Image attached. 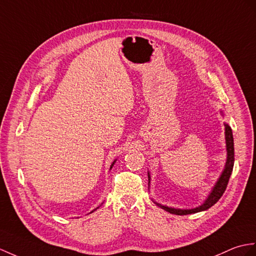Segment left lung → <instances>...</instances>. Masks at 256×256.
<instances>
[{"label": "left lung", "mask_w": 256, "mask_h": 256, "mask_svg": "<svg viewBox=\"0 0 256 256\" xmlns=\"http://www.w3.org/2000/svg\"><path fill=\"white\" fill-rule=\"evenodd\" d=\"M224 128H226V145H227V152H228L227 154L228 155L227 162H226L224 169L222 171L220 178L218 179L216 186H214L212 193L210 194L208 198L204 202V204L198 206V207H196V208H193V210H176V208H171V207L164 206L162 204L157 203V205L159 207H162V210H167L171 214H174V215H188V214H194V212H198L202 210H208L214 204L217 203L219 198H220L222 194L224 193L226 188H227L231 172H232V169H234V147L232 130H231V128L228 126V124H224ZM148 178H150V174H148Z\"/></svg>", "instance_id": "8db88e82"}]
</instances>
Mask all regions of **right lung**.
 Instances as JSON below:
<instances>
[{
  "label": "right lung",
  "instance_id": "obj_1",
  "mask_svg": "<svg viewBox=\"0 0 256 256\" xmlns=\"http://www.w3.org/2000/svg\"><path fill=\"white\" fill-rule=\"evenodd\" d=\"M114 162H114V164H111V168H112V166H114Z\"/></svg>",
  "mask_w": 256,
  "mask_h": 256
}]
</instances>
